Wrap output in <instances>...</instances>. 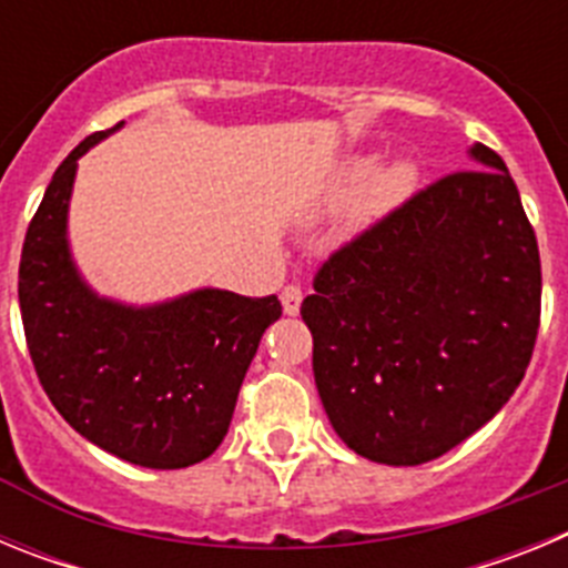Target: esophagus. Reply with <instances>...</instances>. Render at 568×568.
Wrapping results in <instances>:
<instances>
[{
	"instance_id": "1",
	"label": "esophagus",
	"mask_w": 568,
	"mask_h": 568,
	"mask_svg": "<svg viewBox=\"0 0 568 568\" xmlns=\"http://www.w3.org/2000/svg\"><path fill=\"white\" fill-rule=\"evenodd\" d=\"M301 298H304V293H301L298 284H287V287L281 290V307H284V313L298 315Z\"/></svg>"
}]
</instances>
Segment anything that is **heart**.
I'll list each match as a JSON object with an SVG mask.
<instances>
[{"label":"heart","mask_w":568,"mask_h":568,"mask_svg":"<svg viewBox=\"0 0 568 568\" xmlns=\"http://www.w3.org/2000/svg\"><path fill=\"white\" fill-rule=\"evenodd\" d=\"M375 170H378V159H373V155H358L353 162H346L329 184L327 202L335 207V204L358 199L361 219H373V215H381L406 202L420 175L409 159L386 164L381 173H375Z\"/></svg>","instance_id":"obj_1"}]
</instances>
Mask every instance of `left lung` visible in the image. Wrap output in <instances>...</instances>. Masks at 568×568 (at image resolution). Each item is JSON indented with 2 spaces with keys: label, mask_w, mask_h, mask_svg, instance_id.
Listing matches in <instances>:
<instances>
[{
  "label": "left lung",
  "mask_w": 568,
  "mask_h": 568,
  "mask_svg": "<svg viewBox=\"0 0 568 568\" xmlns=\"http://www.w3.org/2000/svg\"><path fill=\"white\" fill-rule=\"evenodd\" d=\"M444 175L329 255L301 304L313 373L361 458L418 466L500 413L540 327L538 239L504 159Z\"/></svg>",
  "instance_id": "1"
}]
</instances>
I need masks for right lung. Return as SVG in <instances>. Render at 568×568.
Returning a JSON list of instances; mask_svg holds the SVG:
<instances>
[{
	"label": "right lung",
	"mask_w": 568,
	"mask_h": 568,
	"mask_svg": "<svg viewBox=\"0 0 568 568\" xmlns=\"http://www.w3.org/2000/svg\"><path fill=\"white\" fill-rule=\"evenodd\" d=\"M119 128L88 135L59 164L30 222L19 261L24 338L50 404L82 438L128 464L184 469L227 435L281 304L204 287L133 307L90 290L70 255V193L79 159Z\"/></svg>",
	"instance_id": "obj_1"
}]
</instances>
